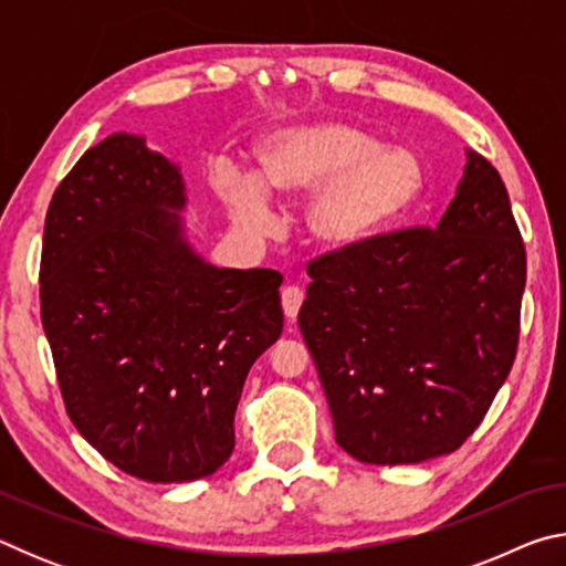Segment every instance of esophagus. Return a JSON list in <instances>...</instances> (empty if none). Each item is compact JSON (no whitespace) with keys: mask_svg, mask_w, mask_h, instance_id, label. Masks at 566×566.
Returning a JSON list of instances; mask_svg holds the SVG:
<instances>
[{"mask_svg":"<svg viewBox=\"0 0 566 566\" xmlns=\"http://www.w3.org/2000/svg\"><path fill=\"white\" fill-rule=\"evenodd\" d=\"M302 302H304V292L300 290V286H284V290H282V306H284L286 319H290V322L296 319Z\"/></svg>","mask_w":566,"mask_h":566,"instance_id":"34e87169","label":"esophagus"}]
</instances>
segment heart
<instances>
[{"mask_svg": "<svg viewBox=\"0 0 566 566\" xmlns=\"http://www.w3.org/2000/svg\"><path fill=\"white\" fill-rule=\"evenodd\" d=\"M421 171L401 149H379L349 124H314L264 142L254 177L217 179V191L237 222L262 229L270 222L264 197L314 195L304 207L306 234L324 247H349L379 232L415 202Z\"/></svg>", "mask_w": 566, "mask_h": 566, "instance_id": "obj_1", "label": "heart"}]
</instances>
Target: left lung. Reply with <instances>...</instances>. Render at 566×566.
<instances>
[{
  "label": "left lung",
  "mask_w": 566,
  "mask_h": 566,
  "mask_svg": "<svg viewBox=\"0 0 566 566\" xmlns=\"http://www.w3.org/2000/svg\"><path fill=\"white\" fill-rule=\"evenodd\" d=\"M306 274L300 329L344 452L419 464L462 447L520 344L526 252L500 171L467 151L434 229L367 237Z\"/></svg>",
  "instance_id": "obj_1"
}]
</instances>
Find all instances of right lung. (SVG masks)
Listing matches in <instances>:
<instances>
[{"label":"right lung","mask_w":566,"mask_h":566,"mask_svg":"<svg viewBox=\"0 0 566 566\" xmlns=\"http://www.w3.org/2000/svg\"><path fill=\"white\" fill-rule=\"evenodd\" d=\"M181 207L179 169L112 134L56 187L40 264L66 415L107 462L155 484L232 457L244 379L284 327L282 274L199 260Z\"/></svg>","instance_id":"obj_1"}]
</instances>
